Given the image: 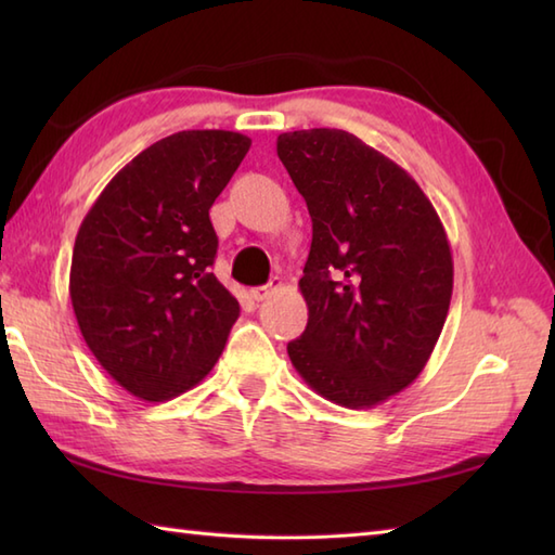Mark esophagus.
Segmentation results:
<instances>
[{"label":"esophagus","instance_id":"34e87169","mask_svg":"<svg viewBox=\"0 0 555 555\" xmlns=\"http://www.w3.org/2000/svg\"><path fill=\"white\" fill-rule=\"evenodd\" d=\"M281 286H284V281H281L279 276H274V279L269 281L267 286H257V288H253V291H250V298H253V300H257V302H262V300H267V298L274 296V293H276Z\"/></svg>","mask_w":555,"mask_h":555}]
</instances>
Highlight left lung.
<instances>
[{
  "label": "left lung",
  "mask_w": 555,
  "mask_h": 555,
  "mask_svg": "<svg viewBox=\"0 0 555 555\" xmlns=\"http://www.w3.org/2000/svg\"><path fill=\"white\" fill-rule=\"evenodd\" d=\"M312 217L300 293L308 326L288 344L312 391L350 410L384 403L431 358L453 296L443 223L412 176L338 128L281 133Z\"/></svg>",
  "instance_id": "8db88e82"
}]
</instances>
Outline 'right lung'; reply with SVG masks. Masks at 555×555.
<instances>
[{"label": "right lung", "instance_id": "obj_1", "mask_svg": "<svg viewBox=\"0 0 555 555\" xmlns=\"http://www.w3.org/2000/svg\"><path fill=\"white\" fill-rule=\"evenodd\" d=\"M250 150L233 131L157 140L82 219L68 293L92 356L128 393L164 403L215 367L238 300L211 274L209 207Z\"/></svg>", "mask_w": 555, "mask_h": 555}]
</instances>
